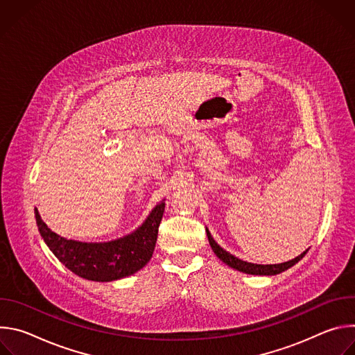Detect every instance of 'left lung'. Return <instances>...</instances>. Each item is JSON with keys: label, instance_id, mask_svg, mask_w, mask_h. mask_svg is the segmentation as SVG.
Wrapping results in <instances>:
<instances>
[{"label": "left lung", "instance_id": "obj_1", "mask_svg": "<svg viewBox=\"0 0 355 355\" xmlns=\"http://www.w3.org/2000/svg\"><path fill=\"white\" fill-rule=\"evenodd\" d=\"M207 236H208V240H209V244L214 250L215 254L225 263L227 264L229 267L237 270V271H241V272H245V274H251V275H277V274H281L282 271L291 268L292 266H295L297 261H300L303 257H305V254L308 252L303 251L300 256L295 257L293 260H289L286 263H281V264H267V266H263V264H252V263H247V261H243L234 256H232L230 252H227L226 250H223L215 240L214 237L211 236V232L207 229Z\"/></svg>", "mask_w": 355, "mask_h": 355}]
</instances>
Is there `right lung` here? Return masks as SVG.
<instances>
[{
    "instance_id": "obj_1",
    "label": "right lung",
    "mask_w": 355,
    "mask_h": 355,
    "mask_svg": "<svg viewBox=\"0 0 355 355\" xmlns=\"http://www.w3.org/2000/svg\"><path fill=\"white\" fill-rule=\"evenodd\" d=\"M164 207L166 204L162 200L133 233L107 243L67 240L47 227L36 208L35 218L40 236L62 264L81 278L110 282L137 272L150 261Z\"/></svg>"
}]
</instances>
